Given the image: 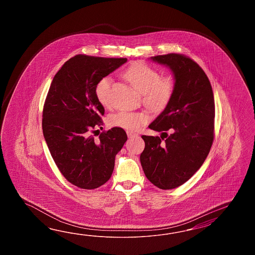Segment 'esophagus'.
Here are the masks:
<instances>
[{
	"mask_svg": "<svg viewBox=\"0 0 255 255\" xmlns=\"http://www.w3.org/2000/svg\"><path fill=\"white\" fill-rule=\"evenodd\" d=\"M127 135L128 136L131 138V137H135V136H137V134L136 133H134V132H131V131H127Z\"/></svg>",
	"mask_w": 255,
	"mask_h": 255,
	"instance_id": "obj_1",
	"label": "esophagus"
}]
</instances>
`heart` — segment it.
<instances>
[{
	"mask_svg": "<svg viewBox=\"0 0 255 255\" xmlns=\"http://www.w3.org/2000/svg\"><path fill=\"white\" fill-rule=\"evenodd\" d=\"M124 76L137 92L143 95L144 103L147 107L157 111L166 108L173 93L174 84L170 77H159L156 69L144 63L130 65ZM111 84V78L104 76L96 85V97L104 107L109 105ZM149 120L150 116L146 111H119L109 117V124L116 128L135 131Z\"/></svg>",
	"mask_w": 255,
	"mask_h": 255,
	"instance_id": "obj_1",
	"label": "heart"
}]
</instances>
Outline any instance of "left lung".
Returning a JSON list of instances; mask_svg holds the SVG:
<instances>
[{
  "instance_id": "obj_1",
  "label": "left lung",
  "mask_w": 255,
  "mask_h": 255,
  "mask_svg": "<svg viewBox=\"0 0 255 255\" xmlns=\"http://www.w3.org/2000/svg\"><path fill=\"white\" fill-rule=\"evenodd\" d=\"M171 71L173 93L168 105L148 128L160 137L142 135L145 148L140 162L147 179L161 190L185 183L201 168L212 147L215 106L206 74L182 54L152 56ZM172 134L168 136L165 131ZM167 138L162 142V134Z\"/></svg>"
}]
</instances>
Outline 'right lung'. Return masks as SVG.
I'll return each mask as SVG.
<instances>
[{
  "mask_svg": "<svg viewBox=\"0 0 255 255\" xmlns=\"http://www.w3.org/2000/svg\"><path fill=\"white\" fill-rule=\"evenodd\" d=\"M125 63L127 58L79 54L66 61L51 83L43 107V136L61 173L78 188L93 190L105 184L128 139L120 128L97 139L91 134L105 113L96 85Z\"/></svg>",
  "mask_w": 255,
  "mask_h": 255,
  "instance_id": "right-lung-1",
  "label": "right lung"
}]
</instances>
